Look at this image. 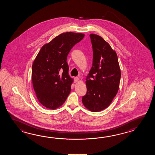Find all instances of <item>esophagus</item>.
Instances as JSON below:
<instances>
[{"mask_svg":"<svg viewBox=\"0 0 155 155\" xmlns=\"http://www.w3.org/2000/svg\"><path fill=\"white\" fill-rule=\"evenodd\" d=\"M79 78L78 77H75V78H74V82H78V81H79Z\"/></svg>","mask_w":155,"mask_h":155,"instance_id":"obj_1","label":"esophagus"}]
</instances>
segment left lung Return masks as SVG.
Returning <instances> with one entry per match:
<instances>
[{
    "label": "left lung",
    "mask_w": 155,
    "mask_h": 155,
    "mask_svg": "<svg viewBox=\"0 0 155 155\" xmlns=\"http://www.w3.org/2000/svg\"><path fill=\"white\" fill-rule=\"evenodd\" d=\"M93 50L92 66L86 79L87 92L83 105L92 112L107 108L119 90L121 70L117 55L102 37L90 35Z\"/></svg>",
    "instance_id": "left-lung-1"
}]
</instances>
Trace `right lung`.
I'll list each match as a JSON object with an SVG mask.
<instances>
[{
    "mask_svg": "<svg viewBox=\"0 0 155 155\" xmlns=\"http://www.w3.org/2000/svg\"><path fill=\"white\" fill-rule=\"evenodd\" d=\"M84 36L81 33H62L43 45L34 60L33 87L40 103L46 108L59 107L69 95L73 79L68 73L67 56Z\"/></svg>",
    "mask_w": 155,
    "mask_h": 155,
    "instance_id": "obj_1",
    "label": "right lung"
}]
</instances>
